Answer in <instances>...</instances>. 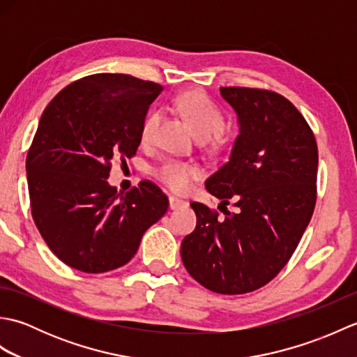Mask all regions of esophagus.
<instances>
[{"instance_id": "esophagus-1", "label": "esophagus", "mask_w": 357, "mask_h": 357, "mask_svg": "<svg viewBox=\"0 0 357 357\" xmlns=\"http://www.w3.org/2000/svg\"><path fill=\"white\" fill-rule=\"evenodd\" d=\"M169 204L172 210H178V208H184L188 206V202L184 199H179L176 196H169Z\"/></svg>"}]
</instances>
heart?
Listing matches in <instances>:
<instances>
[{"instance_id":"b5f03b06","label":"heart","mask_w":357,"mask_h":357,"mask_svg":"<svg viewBox=\"0 0 357 357\" xmlns=\"http://www.w3.org/2000/svg\"><path fill=\"white\" fill-rule=\"evenodd\" d=\"M176 109L181 115L193 128L198 138L210 139L216 136L224 128V115L221 109L210 100L206 93L188 90L181 93L174 101ZM161 121V112L150 110L144 116L141 123L139 138L142 144H150L155 138L156 128ZM155 176L174 192H185L190 188L195 179L201 176V169L198 165L178 161V159H169L155 169Z\"/></svg>"}]
</instances>
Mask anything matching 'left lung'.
I'll return each instance as SVG.
<instances>
[{"label":"left lung","instance_id":"8db88e82","mask_svg":"<svg viewBox=\"0 0 357 357\" xmlns=\"http://www.w3.org/2000/svg\"><path fill=\"white\" fill-rule=\"evenodd\" d=\"M236 113L239 135L229 162L206 181L207 192L234 211L192 202L196 229L181 244L193 279L221 294L268 284L290 259L316 204L317 146L312 128L282 95L221 87Z\"/></svg>","mask_w":357,"mask_h":357}]
</instances>
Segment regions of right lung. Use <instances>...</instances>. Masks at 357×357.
<instances>
[{"label":"right lung","mask_w":357,"mask_h":357,"mask_svg":"<svg viewBox=\"0 0 357 357\" xmlns=\"http://www.w3.org/2000/svg\"><path fill=\"white\" fill-rule=\"evenodd\" d=\"M162 86L123 73H96L63 89L43 112L26 159L33 221L58 259L84 273L123 267L169 199L150 181L118 193L113 159L126 161Z\"/></svg>","instance_id":"obj_1"}]
</instances>
